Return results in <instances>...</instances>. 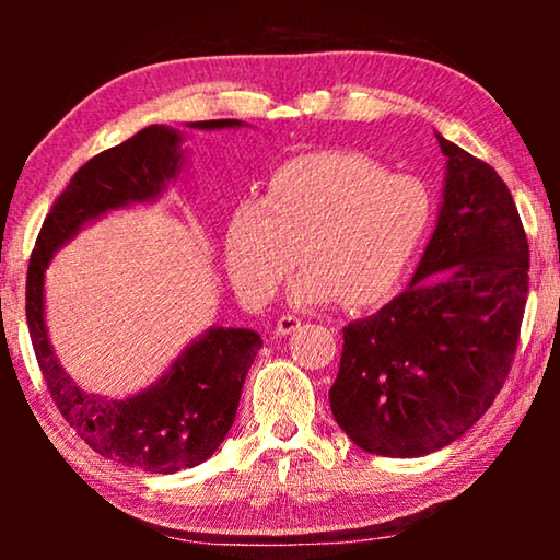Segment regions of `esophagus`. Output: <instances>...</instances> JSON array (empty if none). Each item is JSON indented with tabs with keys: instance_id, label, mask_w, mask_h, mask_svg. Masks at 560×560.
<instances>
[{
	"instance_id": "esophagus-1",
	"label": "esophagus",
	"mask_w": 560,
	"mask_h": 560,
	"mask_svg": "<svg viewBox=\"0 0 560 560\" xmlns=\"http://www.w3.org/2000/svg\"><path fill=\"white\" fill-rule=\"evenodd\" d=\"M299 326H301V318H299V316H291V314L281 316V318L277 320V336H289V334H293V330H296Z\"/></svg>"
}]
</instances>
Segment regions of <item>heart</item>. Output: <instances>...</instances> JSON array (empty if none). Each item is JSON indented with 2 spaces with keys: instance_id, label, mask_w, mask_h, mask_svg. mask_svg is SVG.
<instances>
[{
  "instance_id": "obj_1",
  "label": "heart",
  "mask_w": 560,
  "mask_h": 560,
  "mask_svg": "<svg viewBox=\"0 0 560 560\" xmlns=\"http://www.w3.org/2000/svg\"><path fill=\"white\" fill-rule=\"evenodd\" d=\"M430 189L375 160L326 150L289 160L261 200H242L224 230L226 273L252 303L269 301L299 264L296 299L377 306L400 289L432 230Z\"/></svg>"
}]
</instances>
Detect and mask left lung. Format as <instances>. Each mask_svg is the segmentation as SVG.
<instances>
[{"mask_svg": "<svg viewBox=\"0 0 560 560\" xmlns=\"http://www.w3.org/2000/svg\"><path fill=\"white\" fill-rule=\"evenodd\" d=\"M440 220L410 289L343 328L330 410L360 450L422 457L485 415L514 363L528 242L497 170L444 140Z\"/></svg>", "mask_w": 560, "mask_h": 560, "instance_id": "8db88e82", "label": "left lung"}]
</instances>
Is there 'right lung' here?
<instances>
[{
  "label": "right lung",
  "instance_id": "add662e5",
  "mask_svg": "<svg viewBox=\"0 0 560 560\" xmlns=\"http://www.w3.org/2000/svg\"><path fill=\"white\" fill-rule=\"evenodd\" d=\"M242 120H197L189 128H240ZM183 136L148 126L91 158L46 214L26 271V324L51 400L101 457L150 474H173L212 457L234 424L242 385L261 348L249 328H210L148 390L106 400L63 373L44 324V271L54 252L86 222L136 202H153L183 167Z\"/></svg>",
  "mask_w": 560,
  "mask_h": 560
}]
</instances>
